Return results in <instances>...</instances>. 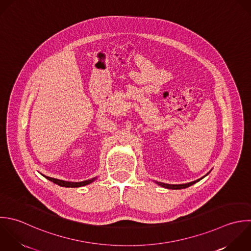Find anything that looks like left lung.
<instances>
[{"label": "left lung", "instance_id": "obj_1", "mask_svg": "<svg viewBox=\"0 0 251 251\" xmlns=\"http://www.w3.org/2000/svg\"><path fill=\"white\" fill-rule=\"evenodd\" d=\"M207 175V174H206ZM205 175V176H206ZM203 178V177H202ZM202 178L197 180V181H194V182H191V183H188V184H182V185H170V184H164V183H160V182H157V184L163 188H166V189H171V190H181V189H186V188H189L190 186L196 184L197 182L201 181Z\"/></svg>", "mask_w": 251, "mask_h": 251}]
</instances>
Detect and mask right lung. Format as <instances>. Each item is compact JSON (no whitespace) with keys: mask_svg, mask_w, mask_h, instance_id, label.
<instances>
[{"mask_svg":"<svg viewBox=\"0 0 251 251\" xmlns=\"http://www.w3.org/2000/svg\"><path fill=\"white\" fill-rule=\"evenodd\" d=\"M48 180L51 181L52 183L60 186V187H66V188H78V187H83L86 186L90 183H92L96 178L88 180V181H84V182H77V183H73V182H66V181H62V180H58V179H54V178H50V177H47L45 176Z\"/></svg>","mask_w":251,"mask_h":251,"instance_id":"add662e5","label":"right lung"}]
</instances>
